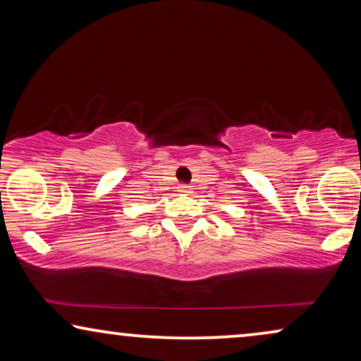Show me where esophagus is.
<instances>
[{
	"instance_id": "obj_1",
	"label": "esophagus",
	"mask_w": 361,
	"mask_h": 361,
	"mask_svg": "<svg viewBox=\"0 0 361 361\" xmlns=\"http://www.w3.org/2000/svg\"><path fill=\"white\" fill-rule=\"evenodd\" d=\"M179 190H180V192H184V194H189V192H192V190H190V187H189V185H185V184L179 185Z\"/></svg>"
}]
</instances>
